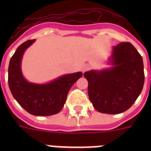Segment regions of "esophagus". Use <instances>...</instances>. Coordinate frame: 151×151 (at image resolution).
I'll return each mask as SVG.
<instances>
[{
    "instance_id": "34e87169",
    "label": "esophagus",
    "mask_w": 151,
    "mask_h": 151,
    "mask_svg": "<svg viewBox=\"0 0 151 151\" xmlns=\"http://www.w3.org/2000/svg\"><path fill=\"white\" fill-rule=\"evenodd\" d=\"M89 69H90V66H89L88 65H83V66H82V70L83 73L88 71V70H89Z\"/></svg>"
}]
</instances>
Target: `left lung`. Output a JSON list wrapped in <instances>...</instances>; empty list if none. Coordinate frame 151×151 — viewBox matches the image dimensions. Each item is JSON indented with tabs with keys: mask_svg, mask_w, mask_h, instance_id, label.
Masks as SVG:
<instances>
[{
	"mask_svg": "<svg viewBox=\"0 0 151 151\" xmlns=\"http://www.w3.org/2000/svg\"><path fill=\"white\" fill-rule=\"evenodd\" d=\"M107 64L110 67L84 73L93 106L100 113L118 114L132 106L143 89L142 57L129 42L113 47Z\"/></svg>",
	"mask_w": 151,
	"mask_h": 151,
	"instance_id": "8db88e82",
	"label": "left lung"
}]
</instances>
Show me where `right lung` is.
<instances>
[{
    "label": "right lung",
    "instance_id": "right-lung-1",
    "mask_svg": "<svg viewBox=\"0 0 151 151\" xmlns=\"http://www.w3.org/2000/svg\"><path fill=\"white\" fill-rule=\"evenodd\" d=\"M35 41L29 40L15 51L8 68V84L13 97L32 115L47 116L57 114L63 107L69 89L82 76V72L63 75L43 84L29 82L21 68L22 56Z\"/></svg>",
    "mask_w": 151,
    "mask_h": 151
}]
</instances>
